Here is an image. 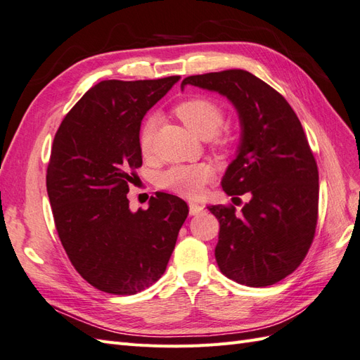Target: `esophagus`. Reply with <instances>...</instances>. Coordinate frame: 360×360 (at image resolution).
Returning <instances> with one entry per match:
<instances>
[{"label":"esophagus","mask_w":360,"mask_h":360,"mask_svg":"<svg viewBox=\"0 0 360 360\" xmlns=\"http://www.w3.org/2000/svg\"><path fill=\"white\" fill-rule=\"evenodd\" d=\"M188 207H190V214L191 216H198L205 208L202 204H198V202H188Z\"/></svg>","instance_id":"esophagus-1"}]
</instances>
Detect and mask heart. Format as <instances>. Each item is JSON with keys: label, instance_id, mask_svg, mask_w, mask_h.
<instances>
[{"label": "heart", "instance_id": "b5f03b06", "mask_svg": "<svg viewBox=\"0 0 360 360\" xmlns=\"http://www.w3.org/2000/svg\"><path fill=\"white\" fill-rule=\"evenodd\" d=\"M174 112L193 134L204 138V140L214 136L224 123V109L213 100L204 97L182 101L174 109ZM156 122H158L156 117H149L141 127L138 143H140V150L143 155L152 153ZM211 176H213V170L205 164L173 165L160 174L158 184L165 190L193 198L199 195Z\"/></svg>", "mask_w": 360, "mask_h": 360}]
</instances>
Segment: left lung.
Listing matches in <instances>:
<instances>
[{
  "label": "left lung",
  "instance_id": "1",
  "mask_svg": "<svg viewBox=\"0 0 360 360\" xmlns=\"http://www.w3.org/2000/svg\"><path fill=\"white\" fill-rule=\"evenodd\" d=\"M187 85L226 97L242 129L222 188L228 196L248 193L250 200L240 213L234 207H208L220 224L219 269L251 288L271 285L298 268L315 236L319 176L306 134L280 92L251 72L190 76L181 89Z\"/></svg>",
  "mask_w": 360,
  "mask_h": 360
}]
</instances>
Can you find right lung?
I'll list each match as a JSON object with an SVG mask.
<instances>
[{"instance_id": "obj_1", "label": "right lung", "mask_w": 360, "mask_h": 360, "mask_svg": "<svg viewBox=\"0 0 360 360\" xmlns=\"http://www.w3.org/2000/svg\"><path fill=\"white\" fill-rule=\"evenodd\" d=\"M179 79L100 82L54 135L47 169L54 224L70 262L98 290L134 295L158 281L188 216L186 202L169 193L136 213L127 199L143 164V118Z\"/></svg>"}]
</instances>
